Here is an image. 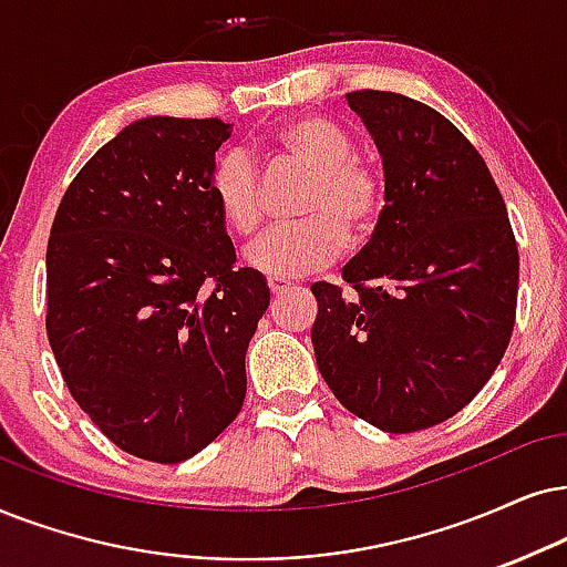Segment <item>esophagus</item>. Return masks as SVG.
I'll return each mask as SVG.
<instances>
[{
	"mask_svg": "<svg viewBox=\"0 0 567 567\" xmlns=\"http://www.w3.org/2000/svg\"><path fill=\"white\" fill-rule=\"evenodd\" d=\"M290 285L285 282V279H269V292L271 296H282V292H288Z\"/></svg>",
	"mask_w": 567,
	"mask_h": 567,
	"instance_id": "1",
	"label": "esophagus"
}]
</instances>
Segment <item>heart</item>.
Returning a JSON list of instances; mask_svg holds the SVG:
<instances>
[{
    "instance_id": "1",
    "label": "heart",
    "mask_w": 567,
    "mask_h": 567,
    "mask_svg": "<svg viewBox=\"0 0 567 567\" xmlns=\"http://www.w3.org/2000/svg\"><path fill=\"white\" fill-rule=\"evenodd\" d=\"M271 159L303 169L298 225L269 233L246 264L271 279H298L324 269L348 246L377 233L386 209V177L371 156L355 152L353 135L327 114H298L269 135ZM219 217L240 238L261 227V183L240 152L219 156L209 177Z\"/></svg>"
}]
</instances>
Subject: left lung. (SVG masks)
Instances as JSON below:
<instances>
[{
  "label": "left lung",
  "instance_id": "left-lung-1",
  "mask_svg": "<svg viewBox=\"0 0 567 567\" xmlns=\"http://www.w3.org/2000/svg\"><path fill=\"white\" fill-rule=\"evenodd\" d=\"M386 177L382 225L342 269L350 292L313 282V353L334 398L390 434L463 411L503 361L518 303V246L474 143L432 106L350 91Z\"/></svg>",
  "mask_w": 567,
  "mask_h": 567
}]
</instances>
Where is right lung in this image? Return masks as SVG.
Returning <instances> with one entry per match:
<instances>
[{
    "instance_id": "right-lung-1",
    "label": "right lung",
    "mask_w": 567,
    "mask_h": 567,
    "mask_svg": "<svg viewBox=\"0 0 567 567\" xmlns=\"http://www.w3.org/2000/svg\"><path fill=\"white\" fill-rule=\"evenodd\" d=\"M217 117H146L104 143L56 209L47 334L75 403L120 450L181 463L246 398L267 279L235 267L209 190Z\"/></svg>"
}]
</instances>
